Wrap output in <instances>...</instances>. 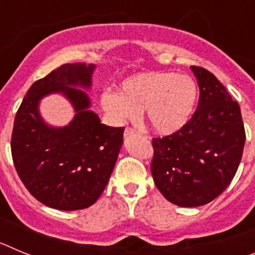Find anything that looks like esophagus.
<instances>
[{
  "mask_svg": "<svg viewBox=\"0 0 255 255\" xmlns=\"http://www.w3.org/2000/svg\"><path fill=\"white\" fill-rule=\"evenodd\" d=\"M136 130L135 129H132V128H126L125 129V138H128V136H131V135H134V134H136Z\"/></svg>",
  "mask_w": 255,
  "mask_h": 255,
  "instance_id": "1",
  "label": "esophagus"
}]
</instances>
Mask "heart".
<instances>
[{"label": "heart", "instance_id": "heart-1", "mask_svg": "<svg viewBox=\"0 0 255 255\" xmlns=\"http://www.w3.org/2000/svg\"><path fill=\"white\" fill-rule=\"evenodd\" d=\"M198 101V85L186 74L150 71L126 78L120 93L102 94L103 108L116 121L134 119L144 111L155 132L170 135L190 120Z\"/></svg>", "mask_w": 255, "mask_h": 255}]
</instances>
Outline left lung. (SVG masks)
<instances>
[{"label":"left lung","mask_w":255,"mask_h":255,"mask_svg":"<svg viewBox=\"0 0 255 255\" xmlns=\"http://www.w3.org/2000/svg\"><path fill=\"white\" fill-rule=\"evenodd\" d=\"M191 70L200 92L197 110L179 131L152 139L155 186L180 207L204 206L216 199L233 181L245 144L239 103L208 70Z\"/></svg>","instance_id":"obj_1"}]
</instances>
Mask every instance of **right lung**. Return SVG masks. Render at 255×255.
I'll use <instances>...</instances> for the list:
<instances>
[{
	"mask_svg": "<svg viewBox=\"0 0 255 255\" xmlns=\"http://www.w3.org/2000/svg\"><path fill=\"white\" fill-rule=\"evenodd\" d=\"M94 65L65 64L33 83L13 121L11 154L28 191L40 203L61 211L91 207L101 197L123 145L124 128L101 124L89 111L87 94L71 85L91 87ZM53 91L74 105V120L61 129L47 127L37 102Z\"/></svg>",
	"mask_w": 255,
	"mask_h": 255,
	"instance_id": "add662e5",
	"label": "right lung"
}]
</instances>
